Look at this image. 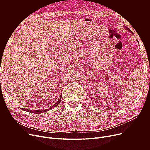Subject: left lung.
<instances>
[{
	"label": "left lung",
	"instance_id": "left-lung-1",
	"mask_svg": "<svg viewBox=\"0 0 150 150\" xmlns=\"http://www.w3.org/2000/svg\"><path fill=\"white\" fill-rule=\"evenodd\" d=\"M125 28H126V29H127V30H129V31H131V30H129V28H127V27H125Z\"/></svg>",
	"mask_w": 150,
	"mask_h": 150
}]
</instances>
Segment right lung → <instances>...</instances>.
<instances>
[{
	"label": "right lung",
	"instance_id": "1",
	"mask_svg": "<svg viewBox=\"0 0 150 150\" xmlns=\"http://www.w3.org/2000/svg\"><path fill=\"white\" fill-rule=\"evenodd\" d=\"M61 97H62V96H60V98L59 100L57 101V103H56L53 106L50 107V108H47V109H46V110H36L30 111V110L27 109H24V108H23V109H22L24 110H25V111H26V112H30H30L33 113H35V114H40V113H45V112H47V111L50 110V109H53L54 108V107L57 106V105L60 103V101H61Z\"/></svg>",
	"mask_w": 150,
	"mask_h": 150
}]
</instances>
